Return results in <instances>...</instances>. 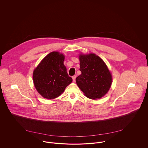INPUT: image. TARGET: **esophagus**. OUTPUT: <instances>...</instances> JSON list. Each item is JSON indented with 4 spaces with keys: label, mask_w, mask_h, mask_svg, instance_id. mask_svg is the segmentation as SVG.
<instances>
[{
    "label": "esophagus",
    "mask_w": 148,
    "mask_h": 148,
    "mask_svg": "<svg viewBox=\"0 0 148 148\" xmlns=\"http://www.w3.org/2000/svg\"><path fill=\"white\" fill-rule=\"evenodd\" d=\"M76 77H77V76H76V75H74V76H73V77H72L73 80V82H75V79H76Z\"/></svg>",
    "instance_id": "esophagus-1"
}]
</instances>
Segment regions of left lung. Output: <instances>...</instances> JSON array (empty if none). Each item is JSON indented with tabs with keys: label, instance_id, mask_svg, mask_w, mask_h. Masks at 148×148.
Listing matches in <instances>:
<instances>
[{
	"label": "left lung",
	"instance_id": "obj_1",
	"mask_svg": "<svg viewBox=\"0 0 148 148\" xmlns=\"http://www.w3.org/2000/svg\"><path fill=\"white\" fill-rule=\"evenodd\" d=\"M81 75L76 78L77 86L88 98L97 99L109 90L112 77L104 61L95 54L80 55Z\"/></svg>",
	"mask_w": 148,
	"mask_h": 148
}]
</instances>
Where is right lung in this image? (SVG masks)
I'll return each instance as SVG.
<instances>
[{
	"mask_svg": "<svg viewBox=\"0 0 148 148\" xmlns=\"http://www.w3.org/2000/svg\"><path fill=\"white\" fill-rule=\"evenodd\" d=\"M64 56L53 51L45 56L33 72V82L44 98L58 97L73 81L64 65Z\"/></svg>",
	"mask_w": 148,
	"mask_h": 148,
	"instance_id": "1",
	"label": "right lung"
}]
</instances>
